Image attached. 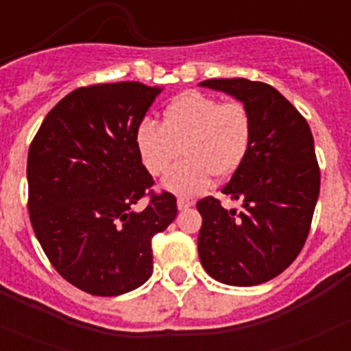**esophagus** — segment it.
<instances>
[{"mask_svg": "<svg viewBox=\"0 0 351 351\" xmlns=\"http://www.w3.org/2000/svg\"><path fill=\"white\" fill-rule=\"evenodd\" d=\"M193 200H190V198H184V197H181V198H178V209L179 210H186L188 209V207H191L193 206Z\"/></svg>", "mask_w": 351, "mask_h": 351, "instance_id": "obj_1", "label": "esophagus"}]
</instances>
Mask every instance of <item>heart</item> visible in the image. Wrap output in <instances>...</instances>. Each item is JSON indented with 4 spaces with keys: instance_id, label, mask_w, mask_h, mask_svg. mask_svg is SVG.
<instances>
[{
    "instance_id": "1",
    "label": "heart",
    "mask_w": 351,
    "mask_h": 351,
    "mask_svg": "<svg viewBox=\"0 0 351 351\" xmlns=\"http://www.w3.org/2000/svg\"><path fill=\"white\" fill-rule=\"evenodd\" d=\"M253 121L241 101H221L213 96L188 91L173 98L163 121H141L135 133L138 154L151 176H163L179 158L163 181L172 193L198 195L210 179L230 178L243 165L251 147Z\"/></svg>"
}]
</instances>
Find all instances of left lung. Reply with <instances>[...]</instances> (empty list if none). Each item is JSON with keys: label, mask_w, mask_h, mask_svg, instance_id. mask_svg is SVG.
Listing matches in <instances>:
<instances>
[{"label": "left lung", "mask_w": 351, "mask_h": 351, "mask_svg": "<svg viewBox=\"0 0 351 351\" xmlns=\"http://www.w3.org/2000/svg\"><path fill=\"white\" fill-rule=\"evenodd\" d=\"M204 88L243 101L253 121L251 147L221 193L241 202L226 210L218 198L197 202L202 216L198 256L210 278L232 287L265 283L302 250L320 193L311 130L290 101L265 82L209 79Z\"/></svg>", "instance_id": "8db88e82"}]
</instances>
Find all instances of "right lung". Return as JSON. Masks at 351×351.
I'll return each mask as SVG.
<instances>
[{"label": "right lung", "instance_id": "1", "mask_svg": "<svg viewBox=\"0 0 351 351\" xmlns=\"http://www.w3.org/2000/svg\"><path fill=\"white\" fill-rule=\"evenodd\" d=\"M161 88L95 84L52 108L27 153V210L52 267L91 295L114 297L153 274L151 241L178 216L154 193L135 133ZM145 194L147 208L132 207Z\"/></svg>", "mask_w": 351, "mask_h": 351}]
</instances>
